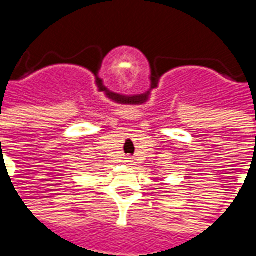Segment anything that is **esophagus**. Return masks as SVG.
<instances>
[{"mask_svg": "<svg viewBox=\"0 0 256 256\" xmlns=\"http://www.w3.org/2000/svg\"><path fill=\"white\" fill-rule=\"evenodd\" d=\"M126 162H128V163H132V160H130V159H128V160H126Z\"/></svg>", "mask_w": 256, "mask_h": 256, "instance_id": "1", "label": "esophagus"}]
</instances>
